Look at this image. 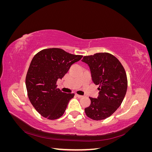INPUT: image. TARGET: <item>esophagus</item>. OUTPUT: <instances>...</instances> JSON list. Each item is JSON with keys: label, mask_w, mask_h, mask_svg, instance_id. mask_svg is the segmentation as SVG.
<instances>
[{"label": "esophagus", "mask_w": 152, "mask_h": 152, "mask_svg": "<svg viewBox=\"0 0 152 152\" xmlns=\"http://www.w3.org/2000/svg\"><path fill=\"white\" fill-rule=\"evenodd\" d=\"M76 95V96L77 98H82V96H81V95H79V94H75Z\"/></svg>", "instance_id": "34e87169"}]
</instances>
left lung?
<instances>
[{"label":"left lung","mask_w":152,"mask_h":152,"mask_svg":"<svg viewBox=\"0 0 152 152\" xmlns=\"http://www.w3.org/2000/svg\"><path fill=\"white\" fill-rule=\"evenodd\" d=\"M88 65L92 80L99 85L97 98L90 97L91 104L85 108L86 115L95 121L109 117L120 107L125 97L127 80L118 59L108 53H99L82 59Z\"/></svg>","instance_id":"1"}]
</instances>
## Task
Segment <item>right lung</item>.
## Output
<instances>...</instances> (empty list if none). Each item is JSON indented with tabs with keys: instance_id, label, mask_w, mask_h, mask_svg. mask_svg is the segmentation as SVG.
<instances>
[{
	"instance_id": "right-lung-1",
	"label": "right lung",
	"mask_w": 152,
	"mask_h": 152,
	"mask_svg": "<svg viewBox=\"0 0 152 152\" xmlns=\"http://www.w3.org/2000/svg\"><path fill=\"white\" fill-rule=\"evenodd\" d=\"M81 55H74L59 48L40 50L32 59L26 77V87L31 104L41 115L49 120L61 117L73 93H63L57 88L61 79Z\"/></svg>"
}]
</instances>
